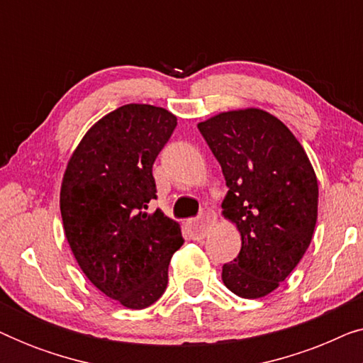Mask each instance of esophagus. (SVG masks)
Returning <instances> with one entry per match:
<instances>
[{
    "label": "esophagus",
    "instance_id": "esophagus-1",
    "mask_svg": "<svg viewBox=\"0 0 363 363\" xmlns=\"http://www.w3.org/2000/svg\"><path fill=\"white\" fill-rule=\"evenodd\" d=\"M216 221V215L215 211H211L210 208H205L201 211L200 218L193 220L188 223V228H190V235L193 236V240H203L206 236L208 228L211 226V223Z\"/></svg>",
    "mask_w": 363,
    "mask_h": 363
}]
</instances>
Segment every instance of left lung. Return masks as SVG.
<instances>
[{"label":"left lung","instance_id":"obj_1","mask_svg":"<svg viewBox=\"0 0 363 363\" xmlns=\"http://www.w3.org/2000/svg\"><path fill=\"white\" fill-rule=\"evenodd\" d=\"M198 128L230 188L223 216L241 235V251L223 266V282L236 296L259 299L286 281L311 245L315 172L294 133L262 108L220 112Z\"/></svg>","mask_w":363,"mask_h":363}]
</instances>
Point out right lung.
<instances>
[{"label": "right lung", "instance_id": "obj_1", "mask_svg": "<svg viewBox=\"0 0 363 363\" xmlns=\"http://www.w3.org/2000/svg\"><path fill=\"white\" fill-rule=\"evenodd\" d=\"M163 107L127 104L86 132L61 183L64 235L87 279L127 309H145L167 289L182 228L162 210L153 162L175 130Z\"/></svg>", "mask_w": 363, "mask_h": 363}]
</instances>
